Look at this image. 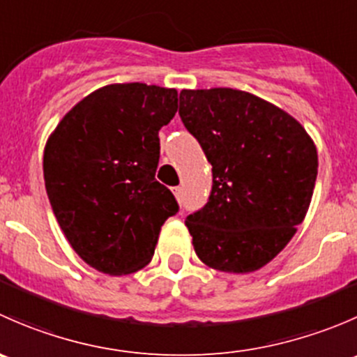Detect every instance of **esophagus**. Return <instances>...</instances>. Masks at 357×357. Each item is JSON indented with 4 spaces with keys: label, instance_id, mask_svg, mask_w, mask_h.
Returning a JSON list of instances; mask_svg holds the SVG:
<instances>
[{
    "label": "esophagus",
    "instance_id": "34e87169",
    "mask_svg": "<svg viewBox=\"0 0 357 357\" xmlns=\"http://www.w3.org/2000/svg\"><path fill=\"white\" fill-rule=\"evenodd\" d=\"M174 195H176V199H181V197H183V188H181V186H176V188H174Z\"/></svg>",
    "mask_w": 357,
    "mask_h": 357
}]
</instances>
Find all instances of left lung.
Listing matches in <instances>:
<instances>
[{
  "label": "left lung",
  "instance_id": "1",
  "mask_svg": "<svg viewBox=\"0 0 357 357\" xmlns=\"http://www.w3.org/2000/svg\"><path fill=\"white\" fill-rule=\"evenodd\" d=\"M179 117L212 165L208 202L185 221L197 255L218 271H257L304 221L314 142L285 110L240 89H183Z\"/></svg>",
  "mask_w": 357,
  "mask_h": 357
}]
</instances>
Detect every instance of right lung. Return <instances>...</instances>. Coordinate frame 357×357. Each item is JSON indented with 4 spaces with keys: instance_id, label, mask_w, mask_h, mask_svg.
Instances as JSON below:
<instances>
[{
    "instance_id": "add662e5",
    "label": "right lung",
    "mask_w": 357,
    "mask_h": 357,
    "mask_svg": "<svg viewBox=\"0 0 357 357\" xmlns=\"http://www.w3.org/2000/svg\"><path fill=\"white\" fill-rule=\"evenodd\" d=\"M176 112V89L109 84L67 112L48 138L43 172L53 214L75 254L105 275L145 268L162 225L179 211L155 179L158 131Z\"/></svg>"
}]
</instances>
